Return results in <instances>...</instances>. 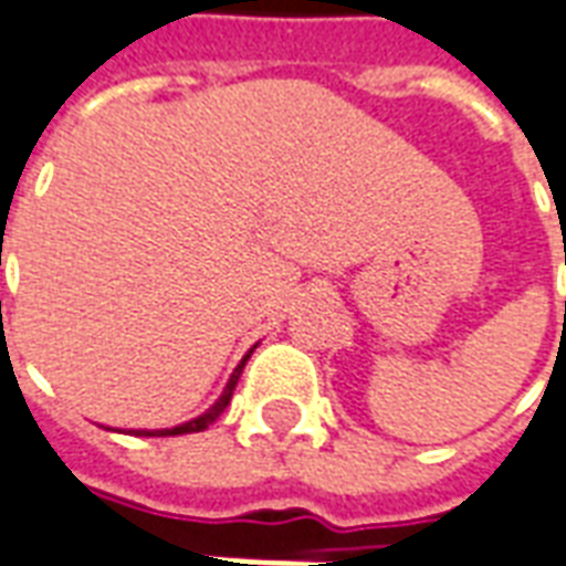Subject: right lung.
I'll use <instances>...</instances> for the list:
<instances>
[{
    "label": "right lung",
    "instance_id": "right-lung-1",
    "mask_svg": "<svg viewBox=\"0 0 566 566\" xmlns=\"http://www.w3.org/2000/svg\"><path fill=\"white\" fill-rule=\"evenodd\" d=\"M258 347V345H254ZM254 347H251L249 354L240 359V366L233 368V375H230L228 387L221 389V396L212 405H209L207 411L200 413V417H195V420L188 422H179V426H170V429H128V434H137V438H167V434H191V432H203L207 426H212V422L219 420L221 413H224V408L230 405V396H233V389H237V380H240L242 368H245V363H249V357L254 354Z\"/></svg>",
    "mask_w": 566,
    "mask_h": 566
}]
</instances>
